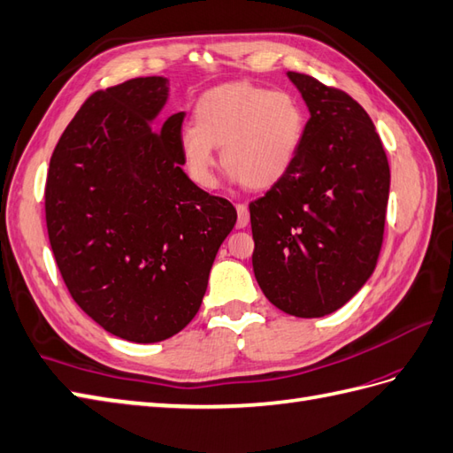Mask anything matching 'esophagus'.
Here are the masks:
<instances>
[{
	"instance_id": "esophagus-1",
	"label": "esophagus",
	"mask_w": 453,
	"mask_h": 453,
	"mask_svg": "<svg viewBox=\"0 0 453 453\" xmlns=\"http://www.w3.org/2000/svg\"><path fill=\"white\" fill-rule=\"evenodd\" d=\"M236 211H238V220H236V226L238 228H246L250 223V211H248V205L244 203H236Z\"/></svg>"
}]
</instances>
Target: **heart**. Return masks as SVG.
I'll list each match as a JSON object with an SVG mask.
<instances>
[{
  "instance_id": "1",
  "label": "heart",
  "mask_w": 453,
  "mask_h": 453,
  "mask_svg": "<svg viewBox=\"0 0 453 453\" xmlns=\"http://www.w3.org/2000/svg\"><path fill=\"white\" fill-rule=\"evenodd\" d=\"M303 138V115L288 94L248 82L211 88L194 107V127L180 134L186 173L202 188H213L217 156L230 179L250 190L279 184Z\"/></svg>"
}]
</instances>
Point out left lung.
Here are the masks:
<instances>
[{
  "label": "left lung",
  "mask_w": 453,
  "mask_h": 453,
  "mask_svg": "<svg viewBox=\"0 0 453 453\" xmlns=\"http://www.w3.org/2000/svg\"><path fill=\"white\" fill-rule=\"evenodd\" d=\"M310 109L292 167L250 203L253 273L280 311L313 319L340 310L377 265L390 167L354 97L288 73Z\"/></svg>",
  "instance_id": "obj_1"
}]
</instances>
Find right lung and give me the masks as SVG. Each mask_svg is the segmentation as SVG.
<instances>
[{"mask_svg":"<svg viewBox=\"0 0 453 453\" xmlns=\"http://www.w3.org/2000/svg\"><path fill=\"white\" fill-rule=\"evenodd\" d=\"M165 76L92 94L53 150L48 236L73 300L119 338L153 344L200 310L236 209L182 171L184 113L159 130Z\"/></svg>","mask_w":453,"mask_h":453,"instance_id":"add662e5","label":"right lung"}]
</instances>
